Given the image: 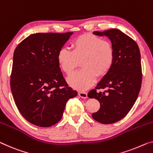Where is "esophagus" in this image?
Listing matches in <instances>:
<instances>
[{"label": "esophagus", "instance_id": "obj_1", "mask_svg": "<svg viewBox=\"0 0 153 153\" xmlns=\"http://www.w3.org/2000/svg\"><path fill=\"white\" fill-rule=\"evenodd\" d=\"M78 95L82 98H88V94H87L86 92H84V91H80V92H79Z\"/></svg>", "mask_w": 153, "mask_h": 153}]
</instances>
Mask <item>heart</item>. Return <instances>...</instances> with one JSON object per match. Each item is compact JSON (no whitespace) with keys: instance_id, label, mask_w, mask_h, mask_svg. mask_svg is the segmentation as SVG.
Here are the masks:
<instances>
[{"instance_id":"heart-1","label":"heart","mask_w":153,"mask_h":153,"mask_svg":"<svg viewBox=\"0 0 153 153\" xmlns=\"http://www.w3.org/2000/svg\"><path fill=\"white\" fill-rule=\"evenodd\" d=\"M71 51L62 48L57 53L61 68L71 74L81 60L82 69L68 78V83L79 90L92 85L96 76L102 78L107 74L114 61V49L109 41L91 34H83L75 38L70 45Z\"/></svg>"}]
</instances>
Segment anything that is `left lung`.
<instances>
[{
    "label": "left lung",
    "instance_id": "left-lung-1",
    "mask_svg": "<svg viewBox=\"0 0 153 153\" xmlns=\"http://www.w3.org/2000/svg\"><path fill=\"white\" fill-rule=\"evenodd\" d=\"M96 36H107L114 49V61L107 72L88 97L100 102V107L91 114L102 124H112L120 120L133 107L142 85V65L140 48L137 43L120 30L111 29L94 31ZM96 89L104 90L96 92Z\"/></svg>",
    "mask_w": 153,
    "mask_h": 153
}]
</instances>
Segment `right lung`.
Wrapping results in <instances>:
<instances>
[{
    "label": "right lung",
    "instance_id": "add662e5",
    "mask_svg": "<svg viewBox=\"0 0 153 153\" xmlns=\"http://www.w3.org/2000/svg\"><path fill=\"white\" fill-rule=\"evenodd\" d=\"M72 33L31 34L14 51L11 92L20 114L34 125L57 123L68 100L77 95L68 85L57 61L59 51Z\"/></svg>",
    "mask_w": 153,
    "mask_h": 153
}]
</instances>
